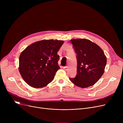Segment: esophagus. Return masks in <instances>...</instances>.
<instances>
[{"label": "esophagus", "mask_w": 123, "mask_h": 123, "mask_svg": "<svg viewBox=\"0 0 123 123\" xmlns=\"http://www.w3.org/2000/svg\"><path fill=\"white\" fill-rule=\"evenodd\" d=\"M68 67H67V66H65V67H63V69L64 70H65V71H66L67 70V68H68Z\"/></svg>", "instance_id": "obj_1"}]
</instances>
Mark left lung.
Segmentation results:
<instances>
[{"label": "left lung", "instance_id": "left-lung-1", "mask_svg": "<svg viewBox=\"0 0 123 123\" xmlns=\"http://www.w3.org/2000/svg\"><path fill=\"white\" fill-rule=\"evenodd\" d=\"M77 54V75L69 78L74 85L85 88L94 85L105 71L107 58L104 51L87 39L71 40Z\"/></svg>", "mask_w": 123, "mask_h": 123}]
</instances>
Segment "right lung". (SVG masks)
<instances>
[{"label": "right lung", "mask_w": 123, "mask_h": 123, "mask_svg": "<svg viewBox=\"0 0 123 123\" xmlns=\"http://www.w3.org/2000/svg\"><path fill=\"white\" fill-rule=\"evenodd\" d=\"M62 40H42L30 44L20 54L19 71L25 82L32 87L40 88L52 81L60 69L58 51Z\"/></svg>", "instance_id": "right-lung-1"}]
</instances>
